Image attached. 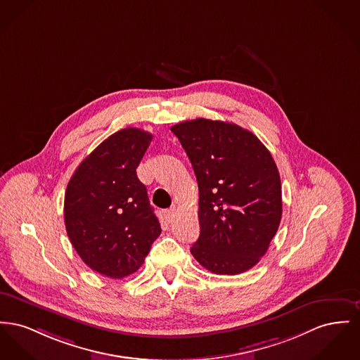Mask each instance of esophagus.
I'll use <instances>...</instances> for the list:
<instances>
[{"instance_id": "1", "label": "esophagus", "mask_w": 360, "mask_h": 360, "mask_svg": "<svg viewBox=\"0 0 360 360\" xmlns=\"http://www.w3.org/2000/svg\"><path fill=\"white\" fill-rule=\"evenodd\" d=\"M176 212H178V208L174 205V207H171L169 210H166L165 212V214H166V219L169 220V221H172L174 219H175V216H176Z\"/></svg>"}]
</instances>
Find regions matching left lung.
I'll return each mask as SVG.
<instances>
[{"instance_id": "8db88e82", "label": "left lung", "mask_w": 360, "mask_h": 360, "mask_svg": "<svg viewBox=\"0 0 360 360\" xmlns=\"http://www.w3.org/2000/svg\"><path fill=\"white\" fill-rule=\"evenodd\" d=\"M198 184L200 236L193 257L216 275H239L265 255L283 204L275 160L252 131L197 118L171 127Z\"/></svg>"}]
</instances>
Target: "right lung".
<instances>
[{
    "label": "right lung",
    "mask_w": 360,
    "mask_h": 360,
    "mask_svg": "<svg viewBox=\"0 0 360 360\" xmlns=\"http://www.w3.org/2000/svg\"><path fill=\"white\" fill-rule=\"evenodd\" d=\"M150 141L152 134L137 127L111 134L80 163L65 191L72 246L92 271L111 278L134 274L162 233L136 174Z\"/></svg>",
    "instance_id": "obj_1"
}]
</instances>
